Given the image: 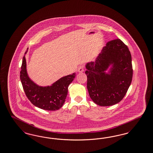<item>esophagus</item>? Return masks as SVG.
<instances>
[{
  "label": "esophagus",
  "instance_id": "1",
  "mask_svg": "<svg viewBox=\"0 0 153 153\" xmlns=\"http://www.w3.org/2000/svg\"><path fill=\"white\" fill-rule=\"evenodd\" d=\"M77 71H78V72H79V73H81V72H84V66H83V65L79 66V67L78 68Z\"/></svg>",
  "mask_w": 153,
  "mask_h": 153
}]
</instances>
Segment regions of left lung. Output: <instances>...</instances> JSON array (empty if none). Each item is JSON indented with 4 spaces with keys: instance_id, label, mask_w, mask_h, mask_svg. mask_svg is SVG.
<instances>
[{
    "instance_id": "left-lung-1",
    "label": "left lung",
    "mask_w": 153,
    "mask_h": 153,
    "mask_svg": "<svg viewBox=\"0 0 153 153\" xmlns=\"http://www.w3.org/2000/svg\"><path fill=\"white\" fill-rule=\"evenodd\" d=\"M85 68L87 89L95 104L108 106L122 100L131 84L133 68L130 52L120 39L107 43L95 62H88Z\"/></svg>"
}]
</instances>
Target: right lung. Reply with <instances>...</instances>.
<instances>
[{
    "mask_svg": "<svg viewBox=\"0 0 153 153\" xmlns=\"http://www.w3.org/2000/svg\"><path fill=\"white\" fill-rule=\"evenodd\" d=\"M25 55L23 58L20 77L26 96L32 104L39 108L51 111L59 110L65 101L68 86L73 81L76 73L61 77L52 85L39 86L30 79L27 74Z\"/></svg>",
    "mask_w": 153,
    "mask_h": 153,
    "instance_id": "right-lung-1",
    "label": "right lung"
}]
</instances>
